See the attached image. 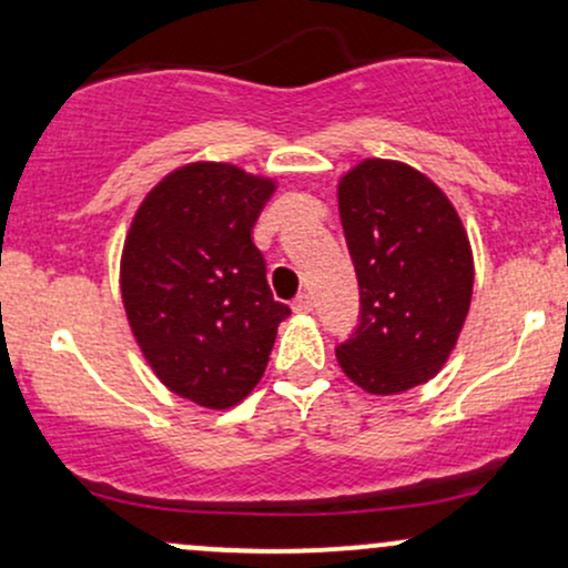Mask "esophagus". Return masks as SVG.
Instances as JSON below:
<instances>
[{
  "label": "esophagus",
  "instance_id": "esophagus-1",
  "mask_svg": "<svg viewBox=\"0 0 568 568\" xmlns=\"http://www.w3.org/2000/svg\"><path fill=\"white\" fill-rule=\"evenodd\" d=\"M293 312H298V315H306V312H312V298L310 293H298L296 298H293Z\"/></svg>",
  "mask_w": 568,
  "mask_h": 568
}]
</instances>
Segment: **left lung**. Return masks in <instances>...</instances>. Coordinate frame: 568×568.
<instances>
[{"label": "left lung", "mask_w": 568, "mask_h": 568, "mask_svg": "<svg viewBox=\"0 0 568 568\" xmlns=\"http://www.w3.org/2000/svg\"><path fill=\"white\" fill-rule=\"evenodd\" d=\"M338 213L361 285V315L338 366L371 395L433 379L473 296V253L454 205L403 162L366 160L338 184Z\"/></svg>", "instance_id": "1"}]
</instances>
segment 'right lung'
<instances>
[{
    "label": "right lung",
    "instance_id": "obj_1",
    "mask_svg": "<svg viewBox=\"0 0 568 568\" xmlns=\"http://www.w3.org/2000/svg\"><path fill=\"white\" fill-rule=\"evenodd\" d=\"M272 192L234 165L194 162L149 192L125 240L122 302L139 347L165 387L205 408L256 387L291 315L251 240Z\"/></svg>",
    "mask_w": 568,
    "mask_h": 568
}]
</instances>
